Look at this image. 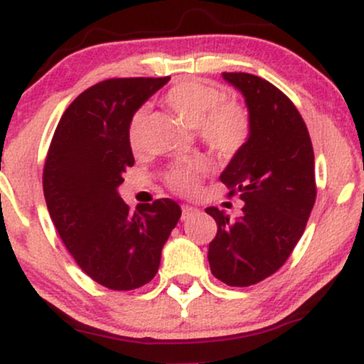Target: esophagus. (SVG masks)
Returning a JSON list of instances; mask_svg holds the SVG:
<instances>
[{
    "label": "esophagus",
    "instance_id": "34e87169",
    "mask_svg": "<svg viewBox=\"0 0 364 364\" xmlns=\"http://www.w3.org/2000/svg\"><path fill=\"white\" fill-rule=\"evenodd\" d=\"M196 212H198V208H195V207H191V205H181V219L183 220L190 219V217L195 215Z\"/></svg>",
    "mask_w": 364,
    "mask_h": 364
}]
</instances>
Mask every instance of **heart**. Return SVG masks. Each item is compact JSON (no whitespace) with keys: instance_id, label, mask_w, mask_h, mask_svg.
<instances>
[{"instance_id":"obj_1","label":"heart","mask_w":364,"mask_h":364,"mask_svg":"<svg viewBox=\"0 0 364 364\" xmlns=\"http://www.w3.org/2000/svg\"><path fill=\"white\" fill-rule=\"evenodd\" d=\"M223 92L200 80H181L166 92L164 102L191 127H196L200 140L217 156H232L245 145L250 135V116L241 104L223 101ZM145 118L141 107L133 112L128 123V144L133 152L145 149ZM200 162L188 159L174 164L168 173L171 188L178 191L195 190Z\"/></svg>"}]
</instances>
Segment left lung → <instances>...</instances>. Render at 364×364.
<instances>
[{"label": "left lung", "instance_id": "obj_1", "mask_svg": "<svg viewBox=\"0 0 364 364\" xmlns=\"http://www.w3.org/2000/svg\"><path fill=\"white\" fill-rule=\"evenodd\" d=\"M243 94L250 135L220 181L245 205L237 219L208 207L217 235L208 263L219 281L252 286L277 272L298 245L315 205V156L306 124L277 87L250 73H223Z\"/></svg>", "mask_w": 364, "mask_h": 364}]
</instances>
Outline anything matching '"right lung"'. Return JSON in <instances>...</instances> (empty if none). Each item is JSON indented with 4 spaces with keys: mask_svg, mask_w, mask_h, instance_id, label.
I'll return each mask as SVG.
<instances>
[{
    "mask_svg": "<svg viewBox=\"0 0 364 364\" xmlns=\"http://www.w3.org/2000/svg\"><path fill=\"white\" fill-rule=\"evenodd\" d=\"M162 78H109L82 92L63 112L46 157L43 186L54 228L78 267L112 291L150 282L162 246L178 224L174 200L145 203L136 212L118 186L135 164L128 123Z\"/></svg>",
    "mask_w": 364,
    "mask_h": 364,
    "instance_id": "add662e5",
    "label": "right lung"
}]
</instances>
